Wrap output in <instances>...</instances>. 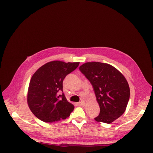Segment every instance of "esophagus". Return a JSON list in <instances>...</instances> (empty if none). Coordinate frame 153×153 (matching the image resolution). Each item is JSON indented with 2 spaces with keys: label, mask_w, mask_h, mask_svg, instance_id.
<instances>
[{
  "label": "esophagus",
  "mask_w": 153,
  "mask_h": 153,
  "mask_svg": "<svg viewBox=\"0 0 153 153\" xmlns=\"http://www.w3.org/2000/svg\"><path fill=\"white\" fill-rule=\"evenodd\" d=\"M78 106H84L85 105V102L84 101H80V102L78 103Z\"/></svg>",
  "instance_id": "34e87169"
}]
</instances>
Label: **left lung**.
Segmentation results:
<instances>
[{
    "label": "left lung",
    "mask_w": 153,
    "mask_h": 153,
    "mask_svg": "<svg viewBox=\"0 0 153 153\" xmlns=\"http://www.w3.org/2000/svg\"><path fill=\"white\" fill-rule=\"evenodd\" d=\"M93 87L100 112L96 121L110 124L124 114L130 96L125 77L108 64L86 62L79 68Z\"/></svg>",
    "instance_id": "1"
}]
</instances>
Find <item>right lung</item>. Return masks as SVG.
<instances>
[{"instance_id":"right-lung-1","label":"right lung","mask_w":153,"mask_h":153,"mask_svg":"<svg viewBox=\"0 0 153 153\" xmlns=\"http://www.w3.org/2000/svg\"><path fill=\"white\" fill-rule=\"evenodd\" d=\"M80 62L55 61L39 68L32 75L29 86L27 103L35 116L45 123L65 119L74 108L65 95L58 96L63 91L65 77L77 68Z\"/></svg>"}]
</instances>
